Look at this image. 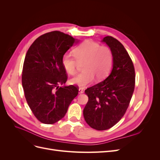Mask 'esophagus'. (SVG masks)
<instances>
[{"label":"esophagus","instance_id":"34e87169","mask_svg":"<svg viewBox=\"0 0 160 160\" xmlns=\"http://www.w3.org/2000/svg\"><path fill=\"white\" fill-rule=\"evenodd\" d=\"M79 93H84V90L82 88H79Z\"/></svg>","mask_w":160,"mask_h":160}]
</instances>
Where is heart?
Masks as SVG:
<instances>
[{
	"mask_svg": "<svg viewBox=\"0 0 160 160\" xmlns=\"http://www.w3.org/2000/svg\"><path fill=\"white\" fill-rule=\"evenodd\" d=\"M73 55L65 54L62 57V65L67 73L74 75L79 64H83V71L71 81V83L81 88L93 81H101L107 77L112 69L113 52L111 49L98 42L85 41L72 51Z\"/></svg>",
	"mask_w": 160,
	"mask_h": 160,
	"instance_id": "heart-1",
	"label": "heart"
}]
</instances>
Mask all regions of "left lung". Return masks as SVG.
<instances>
[{
  "label": "left lung",
  "mask_w": 160,
  "mask_h": 160,
  "mask_svg": "<svg viewBox=\"0 0 160 160\" xmlns=\"http://www.w3.org/2000/svg\"><path fill=\"white\" fill-rule=\"evenodd\" d=\"M102 41L113 52V69L107 79L85 91L89 100L83 109L87 123L99 131L110 129L123 118L135 84L133 63L123 45L111 36Z\"/></svg>",
  "instance_id": "left-lung-1"
}]
</instances>
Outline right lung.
<instances>
[{
    "label": "right lung",
    "mask_w": 160,
    "mask_h": 160,
    "mask_svg": "<svg viewBox=\"0 0 160 160\" xmlns=\"http://www.w3.org/2000/svg\"><path fill=\"white\" fill-rule=\"evenodd\" d=\"M73 37L55 31L38 37L24 61L22 85L27 102L42 123L53 124L64 118L78 95L75 85L61 87L67 80L62 57L75 43Z\"/></svg>",
    "instance_id": "add662e5"
}]
</instances>
